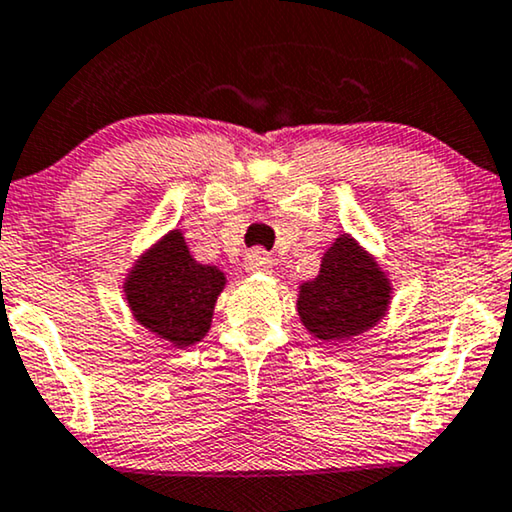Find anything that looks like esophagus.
<instances>
[{
    "instance_id": "34e87169",
    "label": "esophagus",
    "mask_w": 512,
    "mask_h": 512,
    "mask_svg": "<svg viewBox=\"0 0 512 512\" xmlns=\"http://www.w3.org/2000/svg\"><path fill=\"white\" fill-rule=\"evenodd\" d=\"M271 267H274V260H271L267 250L255 248L245 255V269L248 271H269Z\"/></svg>"
}]
</instances>
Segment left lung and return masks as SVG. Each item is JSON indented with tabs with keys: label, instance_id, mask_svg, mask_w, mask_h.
I'll list each match as a JSON object with an SVG mask.
<instances>
[{
	"label": "left lung",
	"instance_id": "1",
	"mask_svg": "<svg viewBox=\"0 0 512 512\" xmlns=\"http://www.w3.org/2000/svg\"><path fill=\"white\" fill-rule=\"evenodd\" d=\"M390 297L385 271L352 236L342 234L323 255L319 276L300 286L297 314L314 338L342 342L383 319Z\"/></svg>",
	"mask_w": 512,
	"mask_h": 512
}]
</instances>
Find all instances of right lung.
I'll return each instance as SVG.
<instances>
[{
    "instance_id": "1",
    "label": "right lung",
    "mask_w": 512,
    "mask_h": 512,
    "mask_svg": "<svg viewBox=\"0 0 512 512\" xmlns=\"http://www.w3.org/2000/svg\"><path fill=\"white\" fill-rule=\"evenodd\" d=\"M226 278L191 257L181 231L160 238L125 278L134 319L174 347H191L210 331Z\"/></svg>"
}]
</instances>
